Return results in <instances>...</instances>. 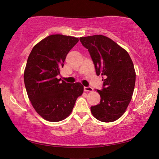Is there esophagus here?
<instances>
[{
	"label": "esophagus",
	"instance_id": "1",
	"mask_svg": "<svg viewBox=\"0 0 159 159\" xmlns=\"http://www.w3.org/2000/svg\"><path fill=\"white\" fill-rule=\"evenodd\" d=\"M93 88L91 87H84V91L85 92H93Z\"/></svg>",
	"mask_w": 159,
	"mask_h": 159
}]
</instances>
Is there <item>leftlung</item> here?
<instances>
[{"label": "left lung", "mask_w": 159, "mask_h": 159, "mask_svg": "<svg viewBox=\"0 0 159 159\" xmlns=\"http://www.w3.org/2000/svg\"><path fill=\"white\" fill-rule=\"evenodd\" d=\"M88 49L98 76H102L103 86L97 89L99 104L91 107L97 120L111 122L122 116L129 104L135 85L133 63L126 50L112 39L102 35L80 38Z\"/></svg>", "instance_id": "left-lung-1"}]
</instances>
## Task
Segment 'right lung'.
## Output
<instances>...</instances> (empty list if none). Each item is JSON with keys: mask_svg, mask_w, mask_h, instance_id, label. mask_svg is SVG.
<instances>
[{"mask_svg": "<svg viewBox=\"0 0 159 159\" xmlns=\"http://www.w3.org/2000/svg\"><path fill=\"white\" fill-rule=\"evenodd\" d=\"M78 42L72 36L49 35L33 47L28 57L24 73L26 92L36 112L46 120L66 119L83 92L80 83L70 84L57 78Z\"/></svg>", "mask_w": 159, "mask_h": 159, "instance_id": "obj_1", "label": "right lung"}]
</instances>
